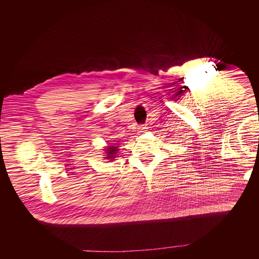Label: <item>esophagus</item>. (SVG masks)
Masks as SVG:
<instances>
[{
    "mask_svg": "<svg viewBox=\"0 0 259 259\" xmlns=\"http://www.w3.org/2000/svg\"><path fill=\"white\" fill-rule=\"evenodd\" d=\"M148 128L146 126H140L139 127V132H145Z\"/></svg>",
    "mask_w": 259,
    "mask_h": 259,
    "instance_id": "1",
    "label": "esophagus"
}]
</instances>
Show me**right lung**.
Instances as JSON below:
<instances>
[{"label": "right lung", "mask_w": 259, "mask_h": 259, "mask_svg": "<svg viewBox=\"0 0 259 259\" xmlns=\"http://www.w3.org/2000/svg\"><path fill=\"white\" fill-rule=\"evenodd\" d=\"M119 150L118 146L116 145H111V146H108L106 149V158L107 159H111L113 160V158H115V155L117 153V151Z\"/></svg>", "instance_id": "obj_1"}]
</instances>
